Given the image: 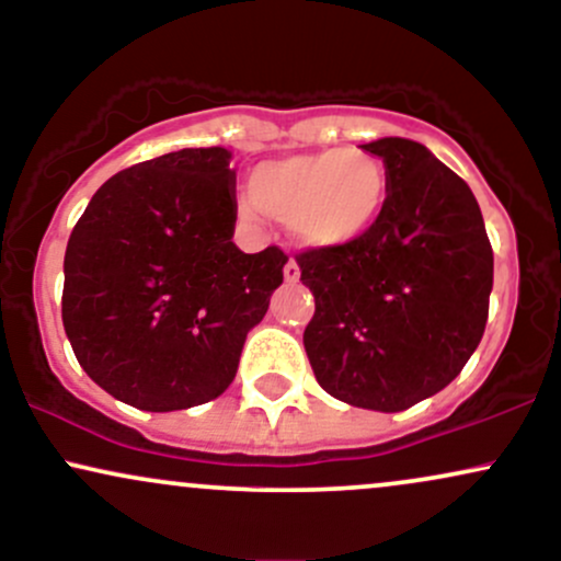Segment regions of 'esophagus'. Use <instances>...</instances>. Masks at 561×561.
Returning a JSON list of instances; mask_svg holds the SVG:
<instances>
[{
  "instance_id": "obj_1",
  "label": "esophagus",
  "mask_w": 561,
  "mask_h": 561,
  "mask_svg": "<svg viewBox=\"0 0 561 561\" xmlns=\"http://www.w3.org/2000/svg\"><path fill=\"white\" fill-rule=\"evenodd\" d=\"M285 279H287V282H298V279H300V266H298V261H295V259L287 261V266H285Z\"/></svg>"
}]
</instances>
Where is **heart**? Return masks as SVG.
<instances>
[{"label":"heart","mask_w":561,"mask_h":561,"mask_svg":"<svg viewBox=\"0 0 561 561\" xmlns=\"http://www.w3.org/2000/svg\"><path fill=\"white\" fill-rule=\"evenodd\" d=\"M242 205L289 224L308 248H343L375 229L388 203V169L379 158L351 147H330L261 163L250 173Z\"/></svg>","instance_id":"1"}]
</instances>
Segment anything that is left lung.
<instances>
[{
    "label": "left lung",
    "instance_id": "8db88e82",
    "mask_svg": "<svg viewBox=\"0 0 561 561\" xmlns=\"http://www.w3.org/2000/svg\"><path fill=\"white\" fill-rule=\"evenodd\" d=\"M364 150L388 169V203L362 240L295 255L317 300L302 345L332 398L392 414L454 382L480 345L493 248L472 190L427 147Z\"/></svg>",
    "mask_w": 561,
    "mask_h": 561
}]
</instances>
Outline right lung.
<instances>
[{
  "instance_id": "1",
  "label": "right lung",
  "mask_w": 561,
  "mask_h": 561,
  "mask_svg": "<svg viewBox=\"0 0 561 561\" xmlns=\"http://www.w3.org/2000/svg\"><path fill=\"white\" fill-rule=\"evenodd\" d=\"M224 147H186L118 171L66 250L62 327L89 377L141 411L208 403L285 279L276 244L242 253Z\"/></svg>"
}]
</instances>
